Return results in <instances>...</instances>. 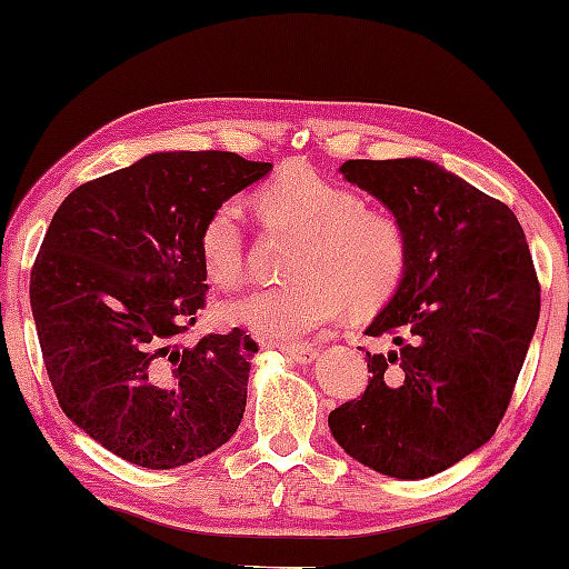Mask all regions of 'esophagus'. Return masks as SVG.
Segmentation results:
<instances>
[{
	"label": "esophagus",
	"mask_w": 569,
	"mask_h": 569,
	"mask_svg": "<svg viewBox=\"0 0 569 569\" xmlns=\"http://www.w3.org/2000/svg\"><path fill=\"white\" fill-rule=\"evenodd\" d=\"M279 352H282L287 360H292L298 365H310L316 360L318 349L310 347V345H298V347H279Z\"/></svg>",
	"instance_id": "1"
}]
</instances>
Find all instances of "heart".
Instances as JSON below:
<instances>
[{"mask_svg":"<svg viewBox=\"0 0 569 569\" xmlns=\"http://www.w3.org/2000/svg\"><path fill=\"white\" fill-rule=\"evenodd\" d=\"M261 217L302 232L290 284L259 287L222 308L224 321L269 341L306 339L337 321L345 302L355 313L383 306L407 269V232L393 214L362 207L347 186L308 168H292L259 191ZM207 277L236 287L243 277L246 238L238 201L212 209L199 232Z\"/></svg>","mask_w":569,"mask_h":569,"instance_id":"b5f03b06","label":"heart"}]
</instances>
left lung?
I'll return each instance as SVG.
<instances>
[{"instance_id": "8db88e82", "label": "left lung", "mask_w": 569, "mask_h": 569, "mask_svg": "<svg viewBox=\"0 0 569 569\" xmlns=\"http://www.w3.org/2000/svg\"><path fill=\"white\" fill-rule=\"evenodd\" d=\"M407 232V269L365 329L368 388L329 415L347 456L393 479H427L492 438L539 323V279L508 204L422 158L339 168Z\"/></svg>"}]
</instances>
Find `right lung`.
I'll list each match as a JSON object with an SVG mask.
<instances>
[{
	"mask_svg": "<svg viewBox=\"0 0 569 569\" xmlns=\"http://www.w3.org/2000/svg\"><path fill=\"white\" fill-rule=\"evenodd\" d=\"M269 170L236 152H152L53 214L30 271L46 372L64 415L123 461L178 469L236 435L259 345L243 329L178 337L204 308L201 224Z\"/></svg>",
	"mask_w": 569,
	"mask_h": 569,
	"instance_id": "right-lung-1",
	"label": "right lung"
}]
</instances>
